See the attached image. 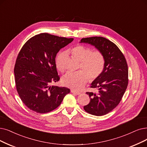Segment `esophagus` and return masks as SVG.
Instances as JSON below:
<instances>
[{"label": "esophagus", "mask_w": 147, "mask_h": 147, "mask_svg": "<svg viewBox=\"0 0 147 147\" xmlns=\"http://www.w3.org/2000/svg\"><path fill=\"white\" fill-rule=\"evenodd\" d=\"M71 92H72V93H74V94H75V95H80V94H81L80 92H76V91H75V90H71Z\"/></svg>", "instance_id": "34e87169"}]
</instances>
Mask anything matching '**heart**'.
<instances>
[{"label": "heart", "mask_w": 147, "mask_h": 147, "mask_svg": "<svg viewBox=\"0 0 147 147\" xmlns=\"http://www.w3.org/2000/svg\"><path fill=\"white\" fill-rule=\"evenodd\" d=\"M75 60L80 61V67L83 70L69 72L63 78V84L75 90H80L86 86L89 78L96 79L103 71L105 64L104 57L102 52L83 45H77L70 50ZM66 55L61 52L56 58V66L58 70H63L62 62Z\"/></svg>", "instance_id": "1"}]
</instances>
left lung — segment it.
<instances>
[{
	"mask_svg": "<svg viewBox=\"0 0 147 147\" xmlns=\"http://www.w3.org/2000/svg\"><path fill=\"white\" fill-rule=\"evenodd\" d=\"M80 43L89 44L102 52L105 64L103 71L93 81L90 87L97 93L87 92L90 99L84 109L95 116H102L120 102L128 86V66L125 58L115 43L102 37L82 38Z\"/></svg>",
	"mask_w": 147,
	"mask_h": 147,
	"instance_id": "obj_1",
	"label": "left lung"
}]
</instances>
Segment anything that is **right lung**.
Segmentation results:
<instances>
[{
  "instance_id": "1",
  "label": "right lung",
  "mask_w": 147,
  "mask_h": 147,
  "mask_svg": "<svg viewBox=\"0 0 147 147\" xmlns=\"http://www.w3.org/2000/svg\"><path fill=\"white\" fill-rule=\"evenodd\" d=\"M73 40L42 33L28 40L22 47L14 67L15 81L21 100L30 110L48 113L59 106L70 92L67 87L51 84L60 80L57 54Z\"/></svg>"
}]
</instances>
